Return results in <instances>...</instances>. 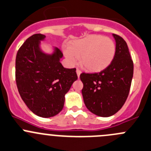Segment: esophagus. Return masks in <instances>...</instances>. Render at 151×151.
Listing matches in <instances>:
<instances>
[{"instance_id":"esophagus-1","label":"esophagus","mask_w":151,"mask_h":151,"mask_svg":"<svg viewBox=\"0 0 151 151\" xmlns=\"http://www.w3.org/2000/svg\"><path fill=\"white\" fill-rule=\"evenodd\" d=\"M76 73H77V76H78V78H79L80 75H81V70H80L79 69H77V70H76Z\"/></svg>"}]
</instances>
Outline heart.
<instances>
[{
	"mask_svg": "<svg viewBox=\"0 0 151 151\" xmlns=\"http://www.w3.org/2000/svg\"><path fill=\"white\" fill-rule=\"evenodd\" d=\"M116 52V44L111 38L90 35L71 41L64 54L71 64H75L80 58V63L86 70L99 73L111 64Z\"/></svg>",
	"mask_w": 151,
	"mask_h": 151,
	"instance_id": "b5f03b06",
	"label": "heart"
}]
</instances>
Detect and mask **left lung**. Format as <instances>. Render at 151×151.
Wrapping results in <instances>:
<instances>
[{
  "mask_svg": "<svg viewBox=\"0 0 151 151\" xmlns=\"http://www.w3.org/2000/svg\"><path fill=\"white\" fill-rule=\"evenodd\" d=\"M116 52L113 62L100 73H81L84 104L91 113L109 117L117 113L127 100L133 75V63L127 43L113 34Z\"/></svg>",
  "mask_w": 151,
  "mask_h": 151,
  "instance_id": "left-lung-1",
  "label": "left lung"
}]
</instances>
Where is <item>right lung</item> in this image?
<instances>
[{
	"mask_svg": "<svg viewBox=\"0 0 151 151\" xmlns=\"http://www.w3.org/2000/svg\"><path fill=\"white\" fill-rule=\"evenodd\" d=\"M45 38L35 34L20 47L15 60V78L27 107L40 117L50 118L62 110L66 93L78 76L76 68L63 67L59 49L53 47L51 53L41 50V41Z\"/></svg>",
	"mask_w": 151,
	"mask_h": 151,
	"instance_id": "obj_1",
	"label": "right lung"
}]
</instances>
